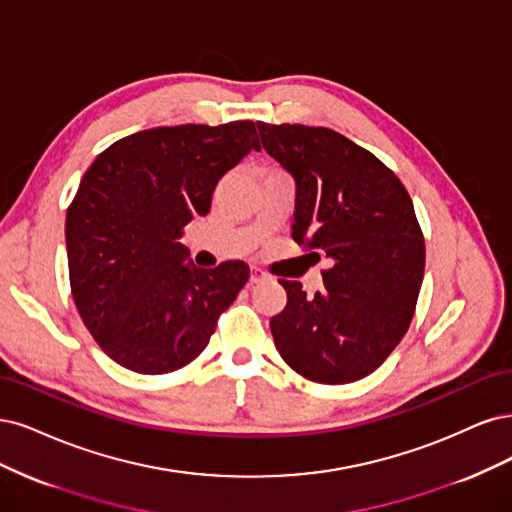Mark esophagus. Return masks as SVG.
I'll use <instances>...</instances> for the list:
<instances>
[{
	"mask_svg": "<svg viewBox=\"0 0 512 512\" xmlns=\"http://www.w3.org/2000/svg\"><path fill=\"white\" fill-rule=\"evenodd\" d=\"M266 272H263L261 268H251V278H249V283L251 285H257V283H261V280H266Z\"/></svg>",
	"mask_w": 512,
	"mask_h": 512,
	"instance_id": "esophagus-1",
	"label": "esophagus"
}]
</instances>
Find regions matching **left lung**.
I'll use <instances>...</instances> for the list:
<instances>
[{
    "label": "left lung",
    "instance_id": "1",
    "mask_svg": "<svg viewBox=\"0 0 512 512\" xmlns=\"http://www.w3.org/2000/svg\"><path fill=\"white\" fill-rule=\"evenodd\" d=\"M261 144L295 178L293 240L332 268L323 289L278 280L287 306L274 344L308 381L353 383L404 338L419 298L425 242L400 178L366 148L327 127L257 123Z\"/></svg>",
    "mask_w": 512,
    "mask_h": 512
}]
</instances>
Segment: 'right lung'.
Listing matches in <instances>:
<instances>
[{
	"label": "right lung",
	"instance_id": "obj_1",
	"mask_svg": "<svg viewBox=\"0 0 512 512\" xmlns=\"http://www.w3.org/2000/svg\"><path fill=\"white\" fill-rule=\"evenodd\" d=\"M253 121L155 127L95 157L65 217L70 285L102 351L138 374L200 355L249 280L244 261L195 268L178 240L236 163L259 151Z\"/></svg>",
	"mask_w": 512,
	"mask_h": 512
}]
</instances>
